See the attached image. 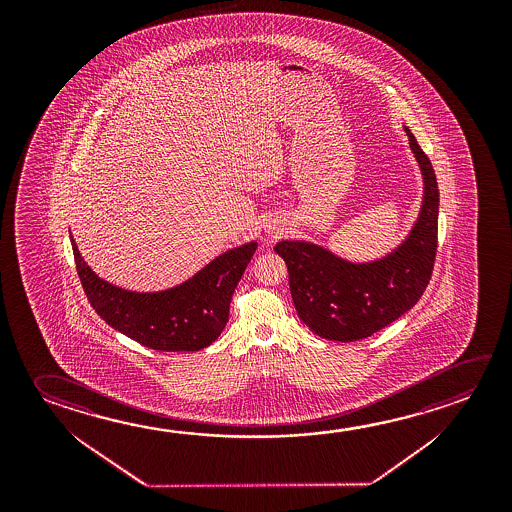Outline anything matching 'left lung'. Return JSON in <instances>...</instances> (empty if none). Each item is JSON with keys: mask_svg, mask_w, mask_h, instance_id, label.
Masks as SVG:
<instances>
[{"mask_svg": "<svg viewBox=\"0 0 512 512\" xmlns=\"http://www.w3.org/2000/svg\"><path fill=\"white\" fill-rule=\"evenodd\" d=\"M412 153L423 173L425 194L409 237L384 259L353 264L316 244L282 241L294 309L319 337L352 343L373 336L411 310L425 293L437 252L439 189L427 153L409 128Z\"/></svg>", "mask_w": 512, "mask_h": 512, "instance_id": "obj_1", "label": "left lung"}]
</instances>
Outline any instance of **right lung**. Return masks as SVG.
Returning a JSON list of instances; mask_svg holds the SVG:
<instances>
[{
    "label": "right lung",
    "instance_id": "1",
    "mask_svg": "<svg viewBox=\"0 0 512 512\" xmlns=\"http://www.w3.org/2000/svg\"><path fill=\"white\" fill-rule=\"evenodd\" d=\"M76 271L87 300L105 323L159 352H198L227 325L237 282L257 243L228 250L184 284L160 293H134L101 280L85 264L71 237Z\"/></svg>",
    "mask_w": 512,
    "mask_h": 512
}]
</instances>
